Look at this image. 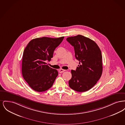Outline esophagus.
<instances>
[{
    "label": "esophagus",
    "instance_id": "esophagus-1",
    "mask_svg": "<svg viewBox=\"0 0 125 125\" xmlns=\"http://www.w3.org/2000/svg\"><path fill=\"white\" fill-rule=\"evenodd\" d=\"M59 72L60 73H63L65 71V70H64V69H60L59 70Z\"/></svg>",
    "mask_w": 125,
    "mask_h": 125
}]
</instances>
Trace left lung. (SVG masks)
Returning a JSON list of instances; mask_svg holds the SVG:
<instances>
[{
  "mask_svg": "<svg viewBox=\"0 0 125 125\" xmlns=\"http://www.w3.org/2000/svg\"><path fill=\"white\" fill-rule=\"evenodd\" d=\"M66 40L73 46L75 57L79 61L76 70H71L69 87L78 92L87 91L95 85L102 75L101 50L94 41L80 35L67 37Z\"/></svg>",
  "mask_w": 125,
  "mask_h": 125,
  "instance_id": "8db88e82",
  "label": "left lung"
}]
</instances>
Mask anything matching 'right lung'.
I'll return each mask as SVG.
<instances>
[{
	"label": "right lung",
	"mask_w": 125,
	"mask_h": 125,
	"mask_svg": "<svg viewBox=\"0 0 125 125\" xmlns=\"http://www.w3.org/2000/svg\"><path fill=\"white\" fill-rule=\"evenodd\" d=\"M64 38H37L31 40L25 48L22 61V74L33 90L42 92L52 87L58 72L49 67L46 62L51 61L55 49Z\"/></svg>",
	"instance_id": "add662e5"
}]
</instances>
